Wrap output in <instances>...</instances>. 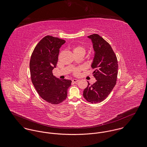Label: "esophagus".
I'll return each mask as SVG.
<instances>
[{
	"label": "esophagus",
	"mask_w": 147,
	"mask_h": 147,
	"mask_svg": "<svg viewBox=\"0 0 147 147\" xmlns=\"http://www.w3.org/2000/svg\"><path fill=\"white\" fill-rule=\"evenodd\" d=\"M78 81H79L78 79H72V82H73V83H77V82H78Z\"/></svg>",
	"instance_id": "obj_1"
}]
</instances>
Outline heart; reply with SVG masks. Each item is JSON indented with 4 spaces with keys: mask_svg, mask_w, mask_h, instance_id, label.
I'll return each mask as SVG.
<instances>
[{
    "mask_svg": "<svg viewBox=\"0 0 147 147\" xmlns=\"http://www.w3.org/2000/svg\"><path fill=\"white\" fill-rule=\"evenodd\" d=\"M73 52H82V53H83L84 54V53L86 52V50H85V49L83 47H80V46H78V47H77L74 48ZM80 68H76V69H74L73 73H74V74L75 75H78L79 74V73H80Z\"/></svg>",
    "mask_w": 147,
    "mask_h": 147,
    "instance_id": "heart-1",
    "label": "heart"
}]
</instances>
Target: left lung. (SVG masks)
<instances>
[{"mask_svg":"<svg viewBox=\"0 0 147 147\" xmlns=\"http://www.w3.org/2000/svg\"><path fill=\"white\" fill-rule=\"evenodd\" d=\"M94 52L92 68L96 81L88 86L83 91V96L92 103H98L104 100L116 84L118 75V61L111 45L98 34L90 35Z\"/></svg>","mask_w":147,"mask_h":147,"instance_id":"1","label":"left lung"}]
</instances>
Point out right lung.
I'll return each mask as SVG.
<instances>
[{"label":"right lung","instance_id":"right-lung-1","mask_svg":"<svg viewBox=\"0 0 147 147\" xmlns=\"http://www.w3.org/2000/svg\"><path fill=\"white\" fill-rule=\"evenodd\" d=\"M63 39L47 35L36 45L30 61L32 82L39 95L47 102L58 104L67 96L71 81L59 79L53 74L56 67Z\"/></svg>","mask_w":147,"mask_h":147}]
</instances>
